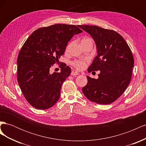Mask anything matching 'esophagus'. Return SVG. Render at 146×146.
<instances>
[{
  "label": "esophagus",
  "mask_w": 146,
  "mask_h": 146,
  "mask_svg": "<svg viewBox=\"0 0 146 146\" xmlns=\"http://www.w3.org/2000/svg\"><path fill=\"white\" fill-rule=\"evenodd\" d=\"M79 74V73L78 72H76V71H72V72H71V75L72 76H77V75H78Z\"/></svg>",
  "instance_id": "obj_1"
}]
</instances>
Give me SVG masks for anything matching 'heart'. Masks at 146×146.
I'll use <instances>...</instances> for the list:
<instances>
[{"instance_id": "heart-1", "label": "heart", "mask_w": 146, "mask_h": 146, "mask_svg": "<svg viewBox=\"0 0 146 146\" xmlns=\"http://www.w3.org/2000/svg\"><path fill=\"white\" fill-rule=\"evenodd\" d=\"M86 43H91L93 44V40L91 38H84L81 40V44H84ZM69 46H68L66 48V50L68 51ZM72 65L78 70H81L85 67V63L83 61H75L72 63Z\"/></svg>"}]
</instances>
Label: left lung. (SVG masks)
<instances>
[{"instance_id":"8db88e82","label":"left lung","mask_w":146,"mask_h":146,"mask_svg":"<svg viewBox=\"0 0 146 146\" xmlns=\"http://www.w3.org/2000/svg\"><path fill=\"white\" fill-rule=\"evenodd\" d=\"M89 33L96 43L98 55L88 69L100 70L98 79L87 76L82 92L86 98L99 104L114 102L129 85L134 58L129 46L121 35L96 25H78Z\"/></svg>"}]
</instances>
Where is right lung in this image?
<instances>
[{
  "label": "right lung",
  "instance_id": "right-lung-1",
  "mask_svg": "<svg viewBox=\"0 0 146 146\" xmlns=\"http://www.w3.org/2000/svg\"><path fill=\"white\" fill-rule=\"evenodd\" d=\"M78 27L55 24L39 28L22 47L17 60V81L25 98L34 108L46 110L58 100L61 85L71 69L64 64L60 72L50 74V68L60 63L74 35L83 32Z\"/></svg>",
  "mask_w": 146,
  "mask_h": 146
}]
</instances>
